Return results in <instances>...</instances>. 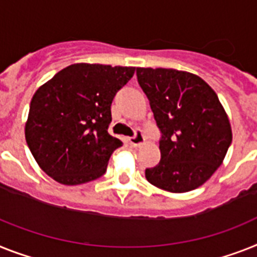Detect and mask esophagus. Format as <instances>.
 I'll use <instances>...</instances> for the list:
<instances>
[{"instance_id":"1","label":"esophagus","mask_w":257,"mask_h":257,"mask_svg":"<svg viewBox=\"0 0 257 257\" xmlns=\"http://www.w3.org/2000/svg\"><path fill=\"white\" fill-rule=\"evenodd\" d=\"M126 142L128 144H130V146H133V147H139L141 144L144 143L143 134H142L141 131H137V134H135V137L127 138Z\"/></svg>"}]
</instances>
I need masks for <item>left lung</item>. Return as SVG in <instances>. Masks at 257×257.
Here are the masks:
<instances>
[{
	"mask_svg": "<svg viewBox=\"0 0 257 257\" xmlns=\"http://www.w3.org/2000/svg\"><path fill=\"white\" fill-rule=\"evenodd\" d=\"M137 76L162 131V159L146 179L172 193L196 189L219 168L232 141L217 93L197 75L172 68H137Z\"/></svg>",
	"mask_w": 257,
	"mask_h": 257,
	"instance_id": "8db88e82",
	"label": "left lung"
}]
</instances>
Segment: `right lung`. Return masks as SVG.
Masks as SVG:
<instances>
[{"label": "right lung", "instance_id": "right-lung-1", "mask_svg": "<svg viewBox=\"0 0 257 257\" xmlns=\"http://www.w3.org/2000/svg\"><path fill=\"white\" fill-rule=\"evenodd\" d=\"M135 67L77 63L34 93L25 126L27 146L42 171L63 185L98 179L122 142L107 133L115 93Z\"/></svg>", "mask_w": 257, "mask_h": 257}]
</instances>
